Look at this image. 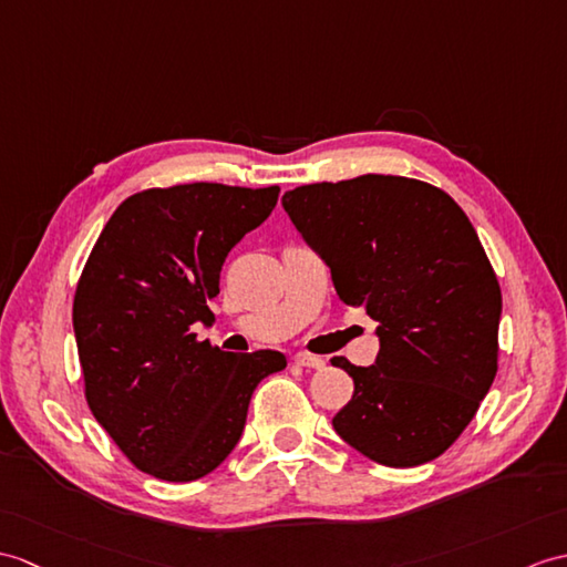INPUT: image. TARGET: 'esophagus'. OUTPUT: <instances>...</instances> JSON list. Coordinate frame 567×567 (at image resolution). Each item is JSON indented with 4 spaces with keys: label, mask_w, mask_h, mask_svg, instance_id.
I'll list each match as a JSON object with an SVG mask.
<instances>
[{
    "label": "esophagus",
    "mask_w": 567,
    "mask_h": 567,
    "mask_svg": "<svg viewBox=\"0 0 567 567\" xmlns=\"http://www.w3.org/2000/svg\"><path fill=\"white\" fill-rule=\"evenodd\" d=\"M295 364L309 367V370H323V367H326V362L321 358H316V354H307V352L295 354Z\"/></svg>",
    "instance_id": "obj_1"
}]
</instances>
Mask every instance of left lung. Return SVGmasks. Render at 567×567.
Here are the masks:
<instances>
[{
  "label": "left lung",
  "mask_w": 567,
  "mask_h": 567,
  "mask_svg": "<svg viewBox=\"0 0 567 567\" xmlns=\"http://www.w3.org/2000/svg\"><path fill=\"white\" fill-rule=\"evenodd\" d=\"M282 207L338 297L379 323L374 364L331 360L354 381L336 432L384 466L437 458L497 372L503 295L464 209L430 183L379 174L299 186Z\"/></svg>",
  "instance_id": "obj_1"
}]
</instances>
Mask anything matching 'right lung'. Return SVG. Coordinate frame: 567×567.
<instances>
[{"label": "right lung", "mask_w": 567, "mask_h": 567, "mask_svg": "<svg viewBox=\"0 0 567 567\" xmlns=\"http://www.w3.org/2000/svg\"><path fill=\"white\" fill-rule=\"evenodd\" d=\"M280 188L221 183L130 195L105 224L74 295V336L91 413L140 471L171 483L207 476L241 440L260 379L282 352H224L213 323L224 258L260 227Z\"/></svg>", "instance_id": "add662e5"}]
</instances>
